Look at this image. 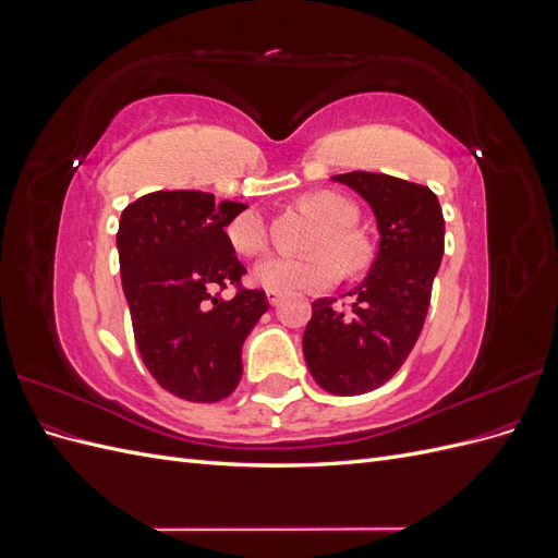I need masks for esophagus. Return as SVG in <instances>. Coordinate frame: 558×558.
<instances>
[{"label": "esophagus", "mask_w": 558, "mask_h": 558, "mask_svg": "<svg viewBox=\"0 0 558 558\" xmlns=\"http://www.w3.org/2000/svg\"><path fill=\"white\" fill-rule=\"evenodd\" d=\"M267 300H269V305H279V300H281V293L279 291H267Z\"/></svg>", "instance_id": "esophagus-1"}]
</instances>
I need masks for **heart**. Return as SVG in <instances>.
Returning a JSON list of instances; mask_svg holds the SVG:
<instances>
[{"label": "heart", "instance_id": "heart-1", "mask_svg": "<svg viewBox=\"0 0 558 558\" xmlns=\"http://www.w3.org/2000/svg\"><path fill=\"white\" fill-rule=\"evenodd\" d=\"M300 205L324 221L312 240L314 253L302 258L269 256L260 260L253 267V279L267 291H324L340 279L342 267L336 260L338 257L349 269L361 267L367 258L365 242L351 228L356 221V209L344 197L328 191H316L302 195ZM226 238L230 248L244 258L258 256L267 246V230L260 214L256 211H242L234 216L226 228ZM335 255L338 256L336 259Z\"/></svg>", "mask_w": 558, "mask_h": 558}]
</instances>
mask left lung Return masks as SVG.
I'll return each instance as SVG.
<instances>
[{
  "mask_svg": "<svg viewBox=\"0 0 558 558\" xmlns=\"http://www.w3.org/2000/svg\"><path fill=\"white\" fill-rule=\"evenodd\" d=\"M332 181L356 191L377 218L379 251L367 277L337 298L312 302L302 351L312 377L335 396H361L391 379L416 344L445 253V218L426 185L349 172Z\"/></svg>",
  "mask_w": 558,
  "mask_h": 558,
  "instance_id": "1",
  "label": "left lung"
}]
</instances>
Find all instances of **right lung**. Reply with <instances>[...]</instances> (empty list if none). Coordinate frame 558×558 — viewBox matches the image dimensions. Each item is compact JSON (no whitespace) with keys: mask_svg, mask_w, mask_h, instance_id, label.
Wrapping results in <instances>:
<instances>
[{"mask_svg":"<svg viewBox=\"0 0 558 558\" xmlns=\"http://www.w3.org/2000/svg\"><path fill=\"white\" fill-rule=\"evenodd\" d=\"M246 205L202 191H156L125 207L116 246L134 342L177 398L218 402L242 377V344L267 312L265 291L242 289L246 267L226 228ZM234 284L226 301L218 290Z\"/></svg>","mask_w":558,"mask_h":558,"instance_id":"obj_1","label":"right lung"}]
</instances>
